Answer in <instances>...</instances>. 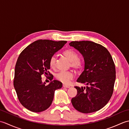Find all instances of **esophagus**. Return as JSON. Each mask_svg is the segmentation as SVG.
<instances>
[{
    "label": "esophagus",
    "instance_id": "34e87169",
    "mask_svg": "<svg viewBox=\"0 0 129 129\" xmlns=\"http://www.w3.org/2000/svg\"><path fill=\"white\" fill-rule=\"evenodd\" d=\"M62 86L64 87H66V88H69V87H70V86L67 85H65V84H63Z\"/></svg>",
    "mask_w": 129,
    "mask_h": 129
}]
</instances>
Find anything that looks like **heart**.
<instances>
[{
    "label": "heart",
    "instance_id": "b5f03b06",
    "mask_svg": "<svg viewBox=\"0 0 129 129\" xmlns=\"http://www.w3.org/2000/svg\"><path fill=\"white\" fill-rule=\"evenodd\" d=\"M62 54L70 61V67H72L76 70H81L83 68L84 63L81 59L78 58V54L75 51L71 49H67L63 52ZM56 61V57L52 56L49 60V64L51 68H54L55 67ZM73 77L74 74L71 71H61L55 75L57 80L64 84L69 83Z\"/></svg>",
    "mask_w": 129,
    "mask_h": 129
}]
</instances>
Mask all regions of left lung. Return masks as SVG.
<instances>
[{"instance_id":"8db88e82","label":"left lung","mask_w":129,"mask_h":129,"mask_svg":"<svg viewBox=\"0 0 129 129\" xmlns=\"http://www.w3.org/2000/svg\"><path fill=\"white\" fill-rule=\"evenodd\" d=\"M69 45L83 56L84 70L76 81L86 85L75 86L77 95L72 98V103L82 113L97 111L108 104L113 95L116 78L113 58L104 46L90 41H75Z\"/></svg>"}]
</instances>
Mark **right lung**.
Instances as JSON below:
<instances>
[{"label": "right lung", "mask_w": 129, "mask_h": 129, "mask_svg": "<svg viewBox=\"0 0 129 129\" xmlns=\"http://www.w3.org/2000/svg\"><path fill=\"white\" fill-rule=\"evenodd\" d=\"M67 43V41L38 40L21 51L16 61L14 86L18 99L28 110L39 113L49 108L53 102L56 90L61 88L62 83L54 80L48 85L43 83L42 75H53L48 72L50 57Z\"/></svg>", "instance_id": "right-lung-1"}]
</instances>
